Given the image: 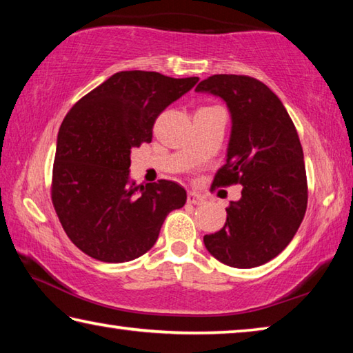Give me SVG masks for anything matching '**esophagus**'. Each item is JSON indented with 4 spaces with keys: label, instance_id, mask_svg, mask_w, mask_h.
<instances>
[{
    "label": "esophagus",
    "instance_id": "1",
    "mask_svg": "<svg viewBox=\"0 0 353 353\" xmlns=\"http://www.w3.org/2000/svg\"><path fill=\"white\" fill-rule=\"evenodd\" d=\"M187 201H188V204H193V205H201V204H204V198H202L201 194L194 193V191H190Z\"/></svg>",
    "mask_w": 353,
    "mask_h": 353
}]
</instances>
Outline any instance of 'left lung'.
Wrapping results in <instances>:
<instances>
[{
    "label": "left lung",
    "mask_w": 353,
    "mask_h": 353,
    "mask_svg": "<svg viewBox=\"0 0 353 353\" xmlns=\"http://www.w3.org/2000/svg\"><path fill=\"white\" fill-rule=\"evenodd\" d=\"M230 113L225 163L213 185H243L223 229L205 235L214 259L232 268L265 265L288 246L307 210V174L297 130L282 101L249 76L214 74L196 87Z\"/></svg>",
    "instance_id": "left-lung-1"
}]
</instances>
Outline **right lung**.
<instances>
[{
  "label": "right lung",
  "mask_w": 353,
  "mask_h": 353,
  "mask_svg": "<svg viewBox=\"0 0 353 353\" xmlns=\"http://www.w3.org/2000/svg\"><path fill=\"white\" fill-rule=\"evenodd\" d=\"M199 77L119 71L65 117L57 134L52 204L63 230L83 254L124 263L146 254L187 191L171 181L137 185L130 152L151 143L160 113L190 92Z\"/></svg>",
  "instance_id": "add662e5"
}]
</instances>
